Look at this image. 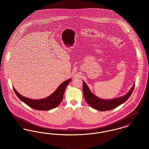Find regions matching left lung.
Listing matches in <instances>:
<instances>
[{
	"mask_svg": "<svg viewBox=\"0 0 149 149\" xmlns=\"http://www.w3.org/2000/svg\"><path fill=\"white\" fill-rule=\"evenodd\" d=\"M135 84L132 87L131 89L129 91V92L123 97L116 99L106 100L99 98L94 95L91 92L88 88V86L86 84L84 81H83V90L84 97L86 102L89 104V105L92 107L93 108L100 111H106L114 109L117 107L124 102H125L128 98L131 96V94L134 89Z\"/></svg>",
	"mask_w": 149,
	"mask_h": 149,
	"instance_id": "8db88e82",
	"label": "left lung"
}]
</instances>
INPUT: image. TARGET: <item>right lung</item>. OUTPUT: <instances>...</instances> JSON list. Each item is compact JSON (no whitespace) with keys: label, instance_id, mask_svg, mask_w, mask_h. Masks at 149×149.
Returning a JSON list of instances; mask_svg holds the SVG:
<instances>
[{"label":"right lung","instance_id":"add662e5","mask_svg":"<svg viewBox=\"0 0 149 149\" xmlns=\"http://www.w3.org/2000/svg\"><path fill=\"white\" fill-rule=\"evenodd\" d=\"M71 80V79H69L65 81L51 95L42 99L35 100L27 98L17 92L14 88L13 90L18 98L31 108L36 110L48 111L56 108L60 104L63 98L65 88Z\"/></svg>","mask_w":149,"mask_h":149}]
</instances>
